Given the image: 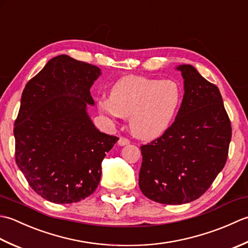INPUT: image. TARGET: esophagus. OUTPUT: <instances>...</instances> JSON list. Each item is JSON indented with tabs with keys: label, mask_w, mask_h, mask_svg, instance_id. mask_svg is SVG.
<instances>
[{
	"label": "esophagus",
	"mask_w": 248,
	"mask_h": 248,
	"mask_svg": "<svg viewBox=\"0 0 248 248\" xmlns=\"http://www.w3.org/2000/svg\"><path fill=\"white\" fill-rule=\"evenodd\" d=\"M129 142H130V141H129L127 138H125V137H120V139H119V141H118L119 145H121V146L127 145V144H129Z\"/></svg>",
	"instance_id": "1"
}]
</instances>
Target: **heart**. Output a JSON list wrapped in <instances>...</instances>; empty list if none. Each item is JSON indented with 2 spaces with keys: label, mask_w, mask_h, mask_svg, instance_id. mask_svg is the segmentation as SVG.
<instances>
[{
  "label": "heart",
  "mask_w": 248,
  "mask_h": 248,
  "mask_svg": "<svg viewBox=\"0 0 248 248\" xmlns=\"http://www.w3.org/2000/svg\"><path fill=\"white\" fill-rule=\"evenodd\" d=\"M181 99V88L172 80L128 75L113 84L110 97L99 100V108L112 118H128L131 133L150 140L168 129Z\"/></svg>",
  "instance_id": "obj_1"
}]
</instances>
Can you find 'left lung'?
<instances>
[{"mask_svg":"<svg viewBox=\"0 0 248 248\" xmlns=\"http://www.w3.org/2000/svg\"><path fill=\"white\" fill-rule=\"evenodd\" d=\"M176 69L184 79V96L174 122L140 146L139 187L164 204L188 203L209 189L226 164L232 135L218 88L191 65Z\"/></svg>","mask_w":248,"mask_h":248,"instance_id":"left-lung-1","label":"left lung"}]
</instances>
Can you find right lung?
Returning a JSON list of instances; mask_svg holds the SVG:
<instances>
[{
  "label": "right lung",
  "mask_w": 248,
  "mask_h": 248,
  "mask_svg": "<svg viewBox=\"0 0 248 248\" xmlns=\"http://www.w3.org/2000/svg\"><path fill=\"white\" fill-rule=\"evenodd\" d=\"M100 68L66 54L25 85L15 121V157L35 193L54 203L85 199L97 187L106 153L119 140L100 133L87 106Z\"/></svg>",
  "instance_id": "add662e5"
}]
</instances>
